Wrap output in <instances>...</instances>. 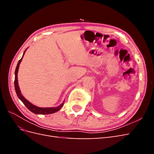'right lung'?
<instances>
[{"label":"right lung","mask_w":154,"mask_h":154,"mask_svg":"<svg viewBox=\"0 0 154 154\" xmlns=\"http://www.w3.org/2000/svg\"><path fill=\"white\" fill-rule=\"evenodd\" d=\"M26 49L25 50L24 54L22 55V58L18 61V63H17V66L15 69V91L17 93V95L18 96V98H19L22 101V103H24L26 106L27 107V109H28L31 112H32V113L36 114H53L56 112L58 111L60 109L62 108V107L63 106L64 104V101L65 100L63 101V103L59 105L57 107H47V108H42V107H38V106H36L34 105H32V103H31L29 101H27L25 97L23 96L21 94V92L19 88V86H18V77H17V73L18 71V68H19V65L22 61V58L24 57V55L25 54Z\"/></svg>","instance_id":"add662e5"}]
</instances>
